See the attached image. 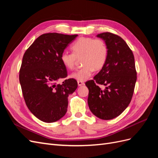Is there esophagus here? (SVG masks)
<instances>
[{"label": "esophagus", "instance_id": "obj_1", "mask_svg": "<svg viewBox=\"0 0 158 158\" xmlns=\"http://www.w3.org/2000/svg\"><path fill=\"white\" fill-rule=\"evenodd\" d=\"M78 85L79 86H81V85H84V82H82V81H78Z\"/></svg>", "mask_w": 158, "mask_h": 158}]
</instances>
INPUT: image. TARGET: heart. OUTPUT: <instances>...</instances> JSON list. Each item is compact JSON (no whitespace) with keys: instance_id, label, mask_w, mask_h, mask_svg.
<instances>
[{"instance_id":"heart-1","label":"heart","mask_w":158,"mask_h":158,"mask_svg":"<svg viewBox=\"0 0 158 158\" xmlns=\"http://www.w3.org/2000/svg\"><path fill=\"white\" fill-rule=\"evenodd\" d=\"M73 53L63 52L60 55V61L67 69L74 70L77 59H81L83 67L70 75L72 78L78 81L88 80L94 70H101L106 64L108 56L107 44L103 40L82 37L71 46Z\"/></svg>"}]
</instances>
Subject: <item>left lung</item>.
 Here are the masks:
<instances>
[{
  "instance_id": "1",
  "label": "left lung",
  "mask_w": 158,
  "mask_h": 158,
  "mask_svg": "<svg viewBox=\"0 0 158 158\" xmlns=\"http://www.w3.org/2000/svg\"><path fill=\"white\" fill-rule=\"evenodd\" d=\"M97 37L107 44L108 56L94 80L85 82L89 89L88 103L94 115L110 120L120 115L131 103L137 78L135 57L120 36L105 32ZM99 85L106 88L102 90Z\"/></svg>"
}]
</instances>
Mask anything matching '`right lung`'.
<instances>
[{"instance_id":"right-lung-1","label":"right lung","mask_w":158,"mask_h":158,"mask_svg":"<svg viewBox=\"0 0 158 158\" xmlns=\"http://www.w3.org/2000/svg\"><path fill=\"white\" fill-rule=\"evenodd\" d=\"M78 35L44 33L38 37L23 55L19 74L23 98L27 108L40 120L53 123L66 113L68 97L78 87L67 76L60 55Z\"/></svg>"}]
</instances>
